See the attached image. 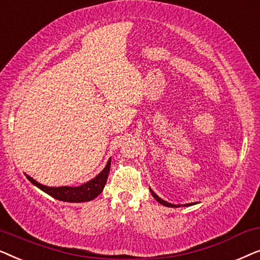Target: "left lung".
<instances>
[{
    "instance_id": "1",
    "label": "left lung",
    "mask_w": 260,
    "mask_h": 260,
    "mask_svg": "<svg viewBox=\"0 0 260 260\" xmlns=\"http://www.w3.org/2000/svg\"><path fill=\"white\" fill-rule=\"evenodd\" d=\"M150 191H151V195H152V197H154L155 199H156V201H157V202H159V204H161V205H163V206H167V207H180V205H173V204H169V202H167V201H165V200H162V199L161 198H159V197H157V195H156L155 193H154V191H152L151 189H150ZM191 205H194V204H186V205H183L184 206V207H187V206H191Z\"/></svg>"
}]
</instances>
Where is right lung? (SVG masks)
Here are the masks:
<instances>
[{"mask_svg":"<svg viewBox=\"0 0 260 260\" xmlns=\"http://www.w3.org/2000/svg\"><path fill=\"white\" fill-rule=\"evenodd\" d=\"M110 166H111V158H109L105 168L103 169L94 179H92L86 183L81 184L79 187H47L39 183L38 181H35L33 177H30L29 175H26V177L34 184V186L40 188L42 191L51 195L52 198L56 199V200L66 202H86L93 200V199L97 198L98 195L102 193L103 189H104L110 172Z\"/></svg>","mask_w":260,"mask_h":260,"instance_id":"add662e5","label":"right lung"}]
</instances>
